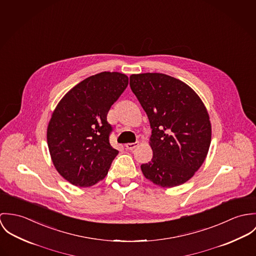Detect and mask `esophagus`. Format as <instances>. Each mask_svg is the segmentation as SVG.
<instances>
[{"instance_id": "34e87169", "label": "esophagus", "mask_w": 256, "mask_h": 256, "mask_svg": "<svg viewBox=\"0 0 256 256\" xmlns=\"http://www.w3.org/2000/svg\"><path fill=\"white\" fill-rule=\"evenodd\" d=\"M140 145V142H134V143H126V149H128V150H134V148H136L138 146Z\"/></svg>"}]
</instances>
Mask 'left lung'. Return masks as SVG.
Here are the masks:
<instances>
[{
  "mask_svg": "<svg viewBox=\"0 0 256 256\" xmlns=\"http://www.w3.org/2000/svg\"><path fill=\"white\" fill-rule=\"evenodd\" d=\"M130 86L152 128L153 157L142 164V174L162 188L184 184L203 164L211 143L204 103L192 87L164 74H132Z\"/></svg>",
  "mask_w": 256,
  "mask_h": 256,
  "instance_id": "1",
  "label": "left lung"
}]
</instances>
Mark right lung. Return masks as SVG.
I'll list each match as a JSON object with an SVG mask.
<instances>
[{
	"mask_svg": "<svg viewBox=\"0 0 256 256\" xmlns=\"http://www.w3.org/2000/svg\"><path fill=\"white\" fill-rule=\"evenodd\" d=\"M128 84L120 72H103L72 87L58 103L47 128V143L58 172L76 186L102 180L118 151L109 142L107 114Z\"/></svg>",
	"mask_w": 256,
	"mask_h": 256,
	"instance_id": "1",
	"label": "right lung"
}]
</instances>
